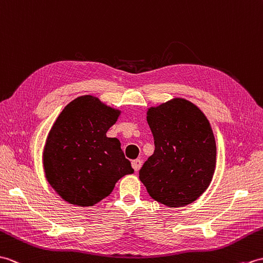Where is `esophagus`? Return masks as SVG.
<instances>
[{
  "instance_id": "1",
  "label": "esophagus",
  "mask_w": 263,
  "mask_h": 263,
  "mask_svg": "<svg viewBox=\"0 0 263 263\" xmlns=\"http://www.w3.org/2000/svg\"><path fill=\"white\" fill-rule=\"evenodd\" d=\"M132 166H133L134 170H135V171H138L139 168H141V166H142V160L137 159V160H134V161H132Z\"/></svg>"
}]
</instances>
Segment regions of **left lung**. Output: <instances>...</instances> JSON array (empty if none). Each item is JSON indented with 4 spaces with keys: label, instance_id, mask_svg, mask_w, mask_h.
<instances>
[{
    "label": "left lung",
    "instance_id": "8db88e82",
    "mask_svg": "<svg viewBox=\"0 0 263 263\" xmlns=\"http://www.w3.org/2000/svg\"><path fill=\"white\" fill-rule=\"evenodd\" d=\"M146 119L155 149L139 170V179L163 205H189L208 188L215 172L211 124L199 108L180 98L149 108Z\"/></svg>",
    "mask_w": 263,
    "mask_h": 263
}]
</instances>
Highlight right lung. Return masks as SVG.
<instances>
[{"instance_id":"add662e5","label":"right lung","mask_w":263,"mask_h":263,"mask_svg":"<svg viewBox=\"0 0 263 263\" xmlns=\"http://www.w3.org/2000/svg\"><path fill=\"white\" fill-rule=\"evenodd\" d=\"M120 111L92 96L69 102L52 125L44 149L46 178L64 200L93 206L134 168L107 132Z\"/></svg>"}]
</instances>
